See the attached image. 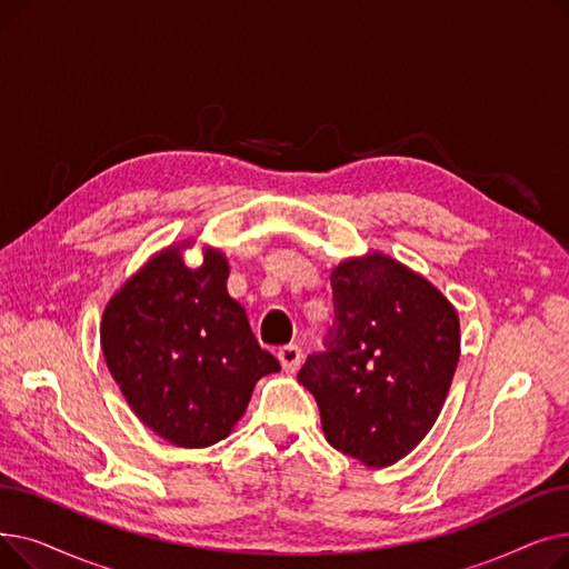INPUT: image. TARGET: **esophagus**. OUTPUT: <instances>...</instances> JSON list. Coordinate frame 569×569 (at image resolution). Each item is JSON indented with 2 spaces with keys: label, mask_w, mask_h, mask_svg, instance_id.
<instances>
[{
  "label": "esophagus",
  "mask_w": 569,
  "mask_h": 569,
  "mask_svg": "<svg viewBox=\"0 0 569 569\" xmlns=\"http://www.w3.org/2000/svg\"><path fill=\"white\" fill-rule=\"evenodd\" d=\"M277 355H279V362H281L286 373H295L297 367H300V362H302V348L295 346V343L279 348Z\"/></svg>",
  "instance_id": "esophagus-1"
}]
</instances>
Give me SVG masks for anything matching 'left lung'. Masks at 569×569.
Returning <instances> with one entry per match:
<instances>
[{
	"label": "left lung",
	"instance_id": "8db88e82",
	"mask_svg": "<svg viewBox=\"0 0 569 569\" xmlns=\"http://www.w3.org/2000/svg\"><path fill=\"white\" fill-rule=\"evenodd\" d=\"M337 330L300 380L327 442L369 468L408 457L436 425L461 355L455 305L392 256L369 251L332 269Z\"/></svg>",
	"mask_w": 569,
	"mask_h": 569
}]
</instances>
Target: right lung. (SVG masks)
Wrapping results in <instances>:
<instances>
[{"mask_svg": "<svg viewBox=\"0 0 569 569\" xmlns=\"http://www.w3.org/2000/svg\"><path fill=\"white\" fill-rule=\"evenodd\" d=\"M196 239L149 258L110 297L101 348L110 376L138 420L177 447H209L242 420L256 382L281 369L260 348L244 307L232 300L223 251Z\"/></svg>", "mask_w": 569, "mask_h": 569, "instance_id": "obj_1", "label": "right lung"}]
</instances>
